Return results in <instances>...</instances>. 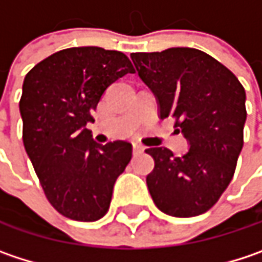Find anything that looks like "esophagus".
<instances>
[{
  "label": "esophagus",
  "mask_w": 262,
  "mask_h": 262,
  "mask_svg": "<svg viewBox=\"0 0 262 262\" xmlns=\"http://www.w3.org/2000/svg\"><path fill=\"white\" fill-rule=\"evenodd\" d=\"M143 150H144V149L141 147L140 144H134V146H133V154H134V155H140V154H143Z\"/></svg>",
  "instance_id": "34e87169"
}]
</instances>
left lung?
<instances>
[{"label":"left lung","instance_id":"obj_1","mask_svg":"<svg viewBox=\"0 0 262 262\" xmlns=\"http://www.w3.org/2000/svg\"><path fill=\"white\" fill-rule=\"evenodd\" d=\"M140 79L158 101L159 118L173 116L189 150L174 157L150 147L155 167L146 183L161 212L192 217L212 209L230 185L243 147L245 88L210 55L191 47L133 53Z\"/></svg>","mask_w":262,"mask_h":262}]
</instances>
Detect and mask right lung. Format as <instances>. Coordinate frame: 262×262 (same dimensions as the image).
Instances as JSON below:
<instances>
[{
  "instance_id": "1",
  "label": "right lung",
  "mask_w": 262,
  "mask_h": 262,
  "mask_svg": "<svg viewBox=\"0 0 262 262\" xmlns=\"http://www.w3.org/2000/svg\"><path fill=\"white\" fill-rule=\"evenodd\" d=\"M128 73L134 67L125 53L88 46L59 50L25 76L24 146L49 203L66 217H103L131 161V143L98 144L86 128L105 89Z\"/></svg>"
}]
</instances>
